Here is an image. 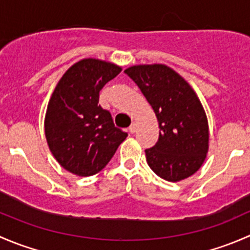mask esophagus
Here are the masks:
<instances>
[{"instance_id":"1","label":"esophagus","mask_w":250,"mask_h":250,"mask_svg":"<svg viewBox=\"0 0 250 250\" xmlns=\"http://www.w3.org/2000/svg\"><path fill=\"white\" fill-rule=\"evenodd\" d=\"M137 127H138L137 123L133 122L132 125H130V127H129V132L132 133V134H133V133H135V132H137Z\"/></svg>"}]
</instances>
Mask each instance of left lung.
Masks as SVG:
<instances>
[{"label": "left lung", "mask_w": 250, "mask_h": 250, "mask_svg": "<svg viewBox=\"0 0 250 250\" xmlns=\"http://www.w3.org/2000/svg\"><path fill=\"white\" fill-rule=\"evenodd\" d=\"M125 72L137 83L157 117L158 141L145 150L148 167L172 183L195 174L208 153L209 125L193 88L165 64L133 65Z\"/></svg>", "instance_id": "left-lung-1"}]
</instances>
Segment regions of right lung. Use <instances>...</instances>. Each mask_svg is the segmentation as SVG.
Masks as SVG:
<instances>
[{"label":"right lung","mask_w":250,"mask_h":250,"mask_svg":"<svg viewBox=\"0 0 250 250\" xmlns=\"http://www.w3.org/2000/svg\"><path fill=\"white\" fill-rule=\"evenodd\" d=\"M121 71L113 62L84 58L55 85L44 116V134L52 155L67 172L94 175L127 138L115 127L109 111L98 104L102 88Z\"/></svg>","instance_id":"right-lung-1"}]
</instances>
